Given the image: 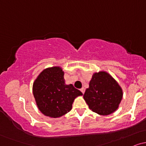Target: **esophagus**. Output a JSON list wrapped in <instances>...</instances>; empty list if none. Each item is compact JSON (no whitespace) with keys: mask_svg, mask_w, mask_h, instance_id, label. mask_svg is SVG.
<instances>
[{"mask_svg":"<svg viewBox=\"0 0 146 146\" xmlns=\"http://www.w3.org/2000/svg\"><path fill=\"white\" fill-rule=\"evenodd\" d=\"M80 91H81L82 93L84 94V92H85V88H82L81 89H80Z\"/></svg>","mask_w":146,"mask_h":146,"instance_id":"34e87169","label":"esophagus"}]
</instances>
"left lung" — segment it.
<instances>
[{
  "mask_svg": "<svg viewBox=\"0 0 146 146\" xmlns=\"http://www.w3.org/2000/svg\"><path fill=\"white\" fill-rule=\"evenodd\" d=\"M122 89L106 72L95 73L84 94V99L92 111L101 115L113 113L121 101Z\"/></svg>",
  "mask_w": 146,
  "mask_h": 146,
  "instance_id": "8db88e82",
  "label": "left lung"
}]
</instances>
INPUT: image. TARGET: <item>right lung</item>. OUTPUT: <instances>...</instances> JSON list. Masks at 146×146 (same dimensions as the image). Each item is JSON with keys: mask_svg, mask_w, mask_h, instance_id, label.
Here are the masks:
<instances>
[{"mask_svg": "<svg viewBox=\"0 0 146 146\" xmlns=\"http://www.w3.org/2000/svg\"><path fill=\"white\" fill-rule=\"evenodd\" d=\"M33 93L39 110L53 118L69 112L75 98L82 95L72 84H65L64 72L57 66L46 68L38 75L33 83Z\"/></svg>", "mask_w": 146, "mask_h": 146, "instance_id": "obj_1", "label": "right lung"}]
</instances>
